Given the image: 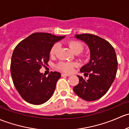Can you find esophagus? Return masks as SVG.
<instances>
[{"mask_svg": "<svg viewBox=\"0 0 129 129\" xmlns=\"http://www.w3.org/2000/svg\"><path fill=\"white\" fill-rule=\"evenodd\" d=\"M70 74H66V73H62L61 74V76L62 77H64V76H70Z\"/></svg>", "mask_w": 129, "mask_h": 129, "instance_id": "obj_1", "label": "esophagus"}]
</instances>
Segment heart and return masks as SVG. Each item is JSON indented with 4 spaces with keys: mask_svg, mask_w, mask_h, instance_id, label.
Segmentation results:
<instances>
[{
    "mask_svg": "<svg viewBox=\"0 0 129 129\" xmlns=\"http://www.w3.org/2000/svg\"><path fill=\"white\" fill-rule=\"evenodd\" d=\"M68 46L70 48L71 51L75 54H78L81 52L84 49V46L83 43L78 41H70L68 42ZM59 43H56L54 44L50 50V54L51 56H55L56 54L58 49H59ZM82 56H84V55H82ZM76 63L73 62H64L60 61L56 65V68L58 70L66 73H71L73 70V68L76 66Z\"/></svg>",
    "mask_w": 129,
    "mask_h": 129,
    "instance_id": "b5f03b06",
    "label": "heart"
}]
</instances>
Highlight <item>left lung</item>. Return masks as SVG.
Wrapping results in <instances>:
<instances>
[{"label":"left lung","instance_id":"1","mask_svg":"<svg viewBox=\"0 0 129 129\" xmlns=\"http://www.w3.org/2000/svg\"><path fill=\"white\" fill-rule=\"evenodd\" d=\"M76 38L84 41L91 53V59L81 68L85 79L78 76L79 82L74 87L76 94L87 101L100 99L109 89L117 70V59L113 46L107 41L92 34L76 35Z\"/></svg>","mask_w":129,"mask_h":129}]
</instances>
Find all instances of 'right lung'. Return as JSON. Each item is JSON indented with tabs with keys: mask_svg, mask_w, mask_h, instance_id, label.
I'll return each mask as SVG.
<instances>
[{
	"mask_svg": "<svg viewBox=\"0 0 129 129\" xmlns=\"http://www.w3.org/2000/svg\"><path fill=\"white\" fill-rule=\"evenodd\" d=\"M64 37L48 33H34L14 49L10 64L12 78L16 89L27 103L42 104L54 93L61 74L51 71L46 77L40 73V70L48 64L53 45Z\"/></svg>",
	"mask_w": 129,
	"mask_h": 129,
	"instance_id": "add662e5",
	"label": "right lung"
}]
</instances>
